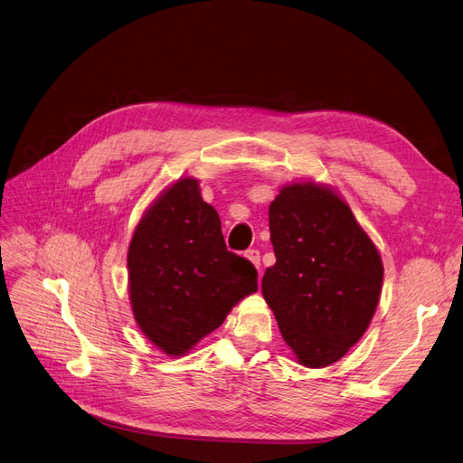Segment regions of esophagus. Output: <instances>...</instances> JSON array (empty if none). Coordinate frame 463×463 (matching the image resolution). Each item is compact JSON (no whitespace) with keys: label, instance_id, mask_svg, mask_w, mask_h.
<instances>
[{"label":"esophagus","instance_id":"esophagus-1","mask_svg":"<svg viewBox=\"0 0 463 463\" xmlns=\"http://www.w3.org/2000/svg\"><path fill=\"white\" fill-rule=\"evenodd\" d=\"M246 258L253 263V265H256L258 267V269H260V265H261V256H260V250H248L246 251Z\"/></svg>","mask_w":463,"mask_h":463}]
</instances>
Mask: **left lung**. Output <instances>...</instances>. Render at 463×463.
Instances as JSON below:
<instances>
[{
    "instance_id": "1",
    "label": "left lung",
    "mask_w": 463,
    "mask_h": 463,
    "mask_svg": "<svg viewBox=\"0 0 463 463\" xmlns=\"http://www.w3.org/2000/svg\"><path fill=\"white\" fill-rule=\"evenodd\" d=\"M275 265L261 280L282 338L306 367H326L364 336L383 261L350 205L316 183L282 186L269 205Z\"/></svg>"
}]
</instances>
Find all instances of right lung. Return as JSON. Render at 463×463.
<instances>
[{"label":"right lung","instance_id":"obj_1","mask_svg":"<svg viewBox=\"0 0 463 463\" xmlns=\"http://www.w3.org/2000/svg\"><path fill=\"white\" fill-rule=\"evenodd\" d=\"M128 296L140 331L183 355L258 290V271L225 246L196 178H178L144 213L128 246Z\"/></svg>","mask_w":463,"mask_h":463}]
</instances>
